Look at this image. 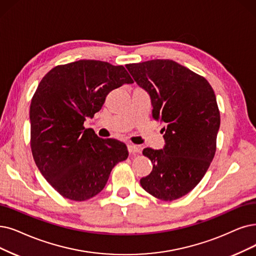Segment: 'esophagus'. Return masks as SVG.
Returning <instances> with one entry per match:
<instances>
[{"label":"esophagus","mask_w":256,"mask_h":256,"mask_svg":"<svg viewBox=\"0 0 256 256\" xmlns=\"http://www.w3.org/2000/svg\"><path fill=\"white\" fill-rule=\"evenodd\" d=\"M128 151L130 153H132V154H136V153H140V148L138 147L136 145L130 144V145H128Z\"/></svg>","instance_id":"esophagus-1"}]
</instances>
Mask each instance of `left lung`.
<instances>
[{
	"mask_svg": "<svg viewBox=\"0 0 256 256\" xmlns=\"http://www.w3.org/2000/svg\"><path fill=\"white\" fill-rule=\"evenodd\" d=\"M126 68L147 91L152 116L166 124L162 149L145 148L153 168L140 186L162 200L189 193L205 176L216 154L220 125L216 98L208 80L171 60H152Z\"/></svg>",
	"mask_w": 256,
	"mask_h": 256,
	"instance_id": "obj_1",
	"label": "left lung"
}]
</instances>
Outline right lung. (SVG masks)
<instances>
[{
	"label": "right lung",
	"mask_w": 256,
	"mask_h": 256,
	"mask_svg": "<svg viewBox=\"0 0 256 256\" xmlns=\"http://www.w3.org/2000/svg\"><path fill=\"white\" fill-rule=\"evenodd\" d=\"M132 83L122 66L94 60L56 66L40 82L29 111L32 151L40 172L60 196L78 202L94 198L112 168L128 158L124 142L100 138L83 125L110 91Z\"/></svg>",
	"instance_id": "right-lung-1"
}]
</instances>
